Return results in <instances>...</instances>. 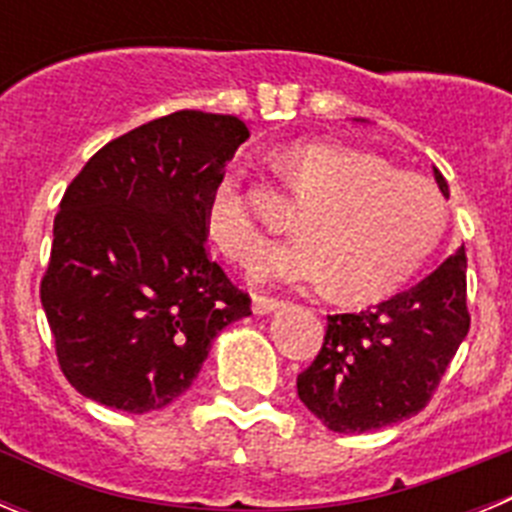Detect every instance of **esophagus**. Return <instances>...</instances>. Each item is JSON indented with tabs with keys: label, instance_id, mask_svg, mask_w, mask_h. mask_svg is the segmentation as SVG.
<instances>
[{
	"label": "esophagus",
	"instance_id": "esophagus-1",
	"mask_svg": "<svg viewBox=\"0 0 512 512\" xmlns=\"http://www.w3.org/2000/svg\"><path fill=\"white\" fill-rule=\"evenodd\" d=\"M253 312H256V315H269V312H274V310H279V307H282V302L279 300H274V297H261V295H253Z\"/></svg>",
	"mask_w": 512,
	"mask_h": 512
}]
</instances>
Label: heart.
<instances>
[{
  "label": "heart",
  "instance_id": "obj_1",
  "mask_svg": "<svg viewBox=\"0 0 512 512\" xmlns=\"http://www.w3.org/2000/svg\"><path fill=\"white\" fill-rule=\"evenodd\" d=\"M279 171L305 205L295 241L266 248L253 264L259 284H330L341 300H377L418 269L443 230L446 207L436 189L369 153L312 140L284 151ZM205 220L230 259L248 261L261 248L241 164L220 176Z\"/></svg>",
  "mask_w": 512,
  "mask_h": 512
}]
</instances>
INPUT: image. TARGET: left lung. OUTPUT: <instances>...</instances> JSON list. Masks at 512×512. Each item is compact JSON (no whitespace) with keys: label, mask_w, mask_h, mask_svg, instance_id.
<instances>
[{"label":"left lung","mask_w":512,"mask_h":512,"mask_svg":"<svg viewBox=\"0 0 512 512\" xmlns=\"http://www.w3.org/2000/svg\"><path fill=\"white\" fill-rule=\"evenodd\" d=\"M433 179L449 197L436 166ZM467 333V253L459 246L415 287L364 312L328 315L325 343L297 377V395L336 433L400 423L431 400Z\"/></svg>","instance_id":"1"}]
</instances>
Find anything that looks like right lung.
<instances>
[{"label": "right lung", "mask_w": 512, "mask_h": 512, "mask_svg": "<svg viewBox=\"0 0 512 512\" xmlns=\"http://www.w3.org/2000/svg\"><path fill=\"white\" fill-rule=\"evenodd\" d=\"M233 115L179 110L94 153L63 194L40 302L89 400L151 413L192 387L251 300L207 259V202L248 140Z\"/></svg>", "instance_id": "right-lung-1"}]
</instances>
